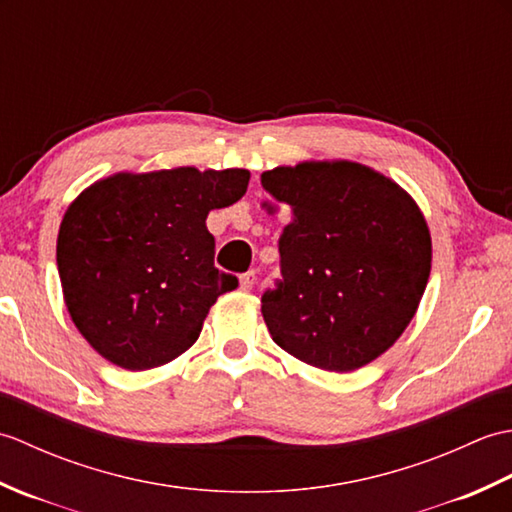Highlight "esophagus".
<instances>
[{
	"instance_id": "esophagus-1",
	"label": "esophagus",
	"mask_w": 512,
	"mask_h": 512,
	"mask_svg": "<svg viewBox=\"0 0 512 512\" xmlns=\"http://www.w3.org/2000/svg\"><path fill=\"white\" fill-rule=\"evenodd\" d=\"M253 286H255V270H248V273H244L242 277H239V288H242L244 292H248Z\"/></svg>"
}]
</instances>
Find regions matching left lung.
I'll return each mask as SVG.
<instances>
[{"label":"left lung","mask_w":512,"mask_h":512,"mask_svg":"<svg viewBox=\"0 0 512 512\" xmlns=\"http://www.w3.org/2000/svg\"><path fill=\"white\" fill-rule=\"evenodd\" d=\"M262 187L290 213L281 279L262 297L273 341L328 372L372 363L405 332L427 288L431 235L418 204L350 160L270 169Z\"/></svg>","instance_id":"8db88e82"}]
</instances>
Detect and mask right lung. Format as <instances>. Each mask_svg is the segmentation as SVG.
I'll list each match as a JSON object with an SVG mask.
<instances>
[{
  "mask_svg": "<svg viewBox=\"0 0 512 512\" xmlns=\"http://www.w3.org/2000/svg\"><path fill=\"white\" fill-rule=\"evenodd\" d=\"M246 169L114 173L63 215L57 266L76 330L107 361L140 372L198 341L217 297L237 277L215 268L213 209L246 193Z\"/></svg>",
  "mask_w": 512,
  "mask_h": 512,
  "instance_id": "right-lung-1",
  "label": "right lung"
}]
</instances>
